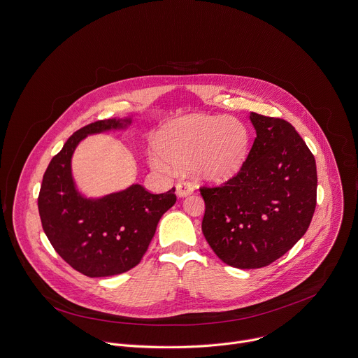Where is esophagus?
I'll return each mask as SVG.
<instances>
[{"mask_svg":"<svg viewBox=\"0 0 358 358\" xmlns=\"http://www.w3.org/2000/svg\"><path fill=\"white\" fill-rule=\"evenodd\" d=\"M193 193V186L189 183V182H185V180H180L178 185H176V194L179 197H186L189 194Z\"/></svg>","mask_w":358,"mask_h":358,"instance_id":"obj_1","label":"esophagus"}]
</instances>
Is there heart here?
<instances>
[{"label": "heart", "mask_w": 358, "mask_h": 358, "mask_svg": "<svg viewBox=\"0 0 358 358\" xmlns=\"http://www.w3.org/2000/svg\"><path fill=\"white\" fill-rule=\"evenodd\" d=\"M249 131L236 117L190 115L169 122L156 136L149 156L153 169L172 173L189 168L205 182H226L239 173L249 153Z\"/></svg>", "instance_id": "1"}]
</instances>
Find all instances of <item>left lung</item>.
<instances>
[{
  "label": "left lung",
  "instance_id": "left-lung-1",
  "mask_svg": "<svg viewBox=\"0 0 358 358\" xmlns=\"http://www.w3.org/2000/svg\"><path fill=\"white\" fill-rule=\"evenodd\" d=\"M256 139L242 171L202 187V231L216 256L237 268L264 267L307 231L317 197L314 156L294 127L250 112Z\"/></svg>",
  "mask_w": 358,
  "mask_h": 358
}]
</instances>
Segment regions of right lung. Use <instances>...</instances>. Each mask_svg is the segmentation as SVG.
I'll return each instance as SVG.
<instances>
[{
	"label": "right lung",
	"mask_w": 358,
	"mask_h": 358,
	"mask_svg": "<svg viewBox=\"0 0 358 358\" xmlns=\"http://www.w3.org/2000/svg\"><path fill=\"white\" fill-rule=\"evenodd\" d=\"M134 116L94 122L76 131L50 162L38 197L44 231L57 253L88 277H108L135 267L148 250L159 220L176 202L175 187L149 193L132 183L124 190L88 196L72 173V156L87 136L124 132Z\"/></svg>",
	"instance_id": "add662e5"
}]
</instances>
